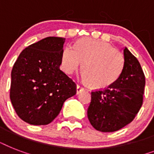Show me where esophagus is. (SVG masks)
Wrapping results in <instances>:
<instances>
[{"label": "esophagus", "mask_w": 154, "mask_h": 154, "mask_svg": "<svg viewBox=\"0 0 154 154\" xmlns=\"http://www.w3.org/2000/svg\"><path fill=\"white\" fill-rule=\"evenodd\" d=\"M85 90V88H83L82 86H81V85H77V94H81L82 92H83Z\"/></svg>", "instance_id": "esophagus-1"}]
</instances>
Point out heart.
<instances>
[{
    "mask_svg": "<svg viewBox=\"0 0 154 154\" xmlns=\"http://www.w3.org/2000/svg\"><path fill=\"white\" fill-rule=\"evenodd\" d=\"M83 77L95 88H105L114 83L124 68L122 53L107 42L82 38L74 47L65 46L60 56L61 69L71 75L79 69L81 63Z\"/></svg>",
    "mask_w": 154,
    "mask_h": 154,
    "instance_id": "obj_1",
    "label": "heart"
}]
</instances>
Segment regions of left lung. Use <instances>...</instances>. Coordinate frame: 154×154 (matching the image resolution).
<instances>
[{"label":"left lung","instance_id":"obj_1","mask_svg":"<svg viewBox=\"0 0 154 154\" xmlns=\"http://www.w3.org/2000/svg\"><path fill=\"white\" fill-rule=\"evenodd\" d=\"M124 68L109 86L91 92L87 114L90 124L101 132H114L134 119L143 103L146 77L140 63L127 48Z\"/></svg>","mask_w":154,"mask_h":154}]
</instances>
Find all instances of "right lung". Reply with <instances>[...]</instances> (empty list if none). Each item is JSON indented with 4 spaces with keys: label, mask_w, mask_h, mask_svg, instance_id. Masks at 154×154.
Wrapping results in <instances>:
<instances>
[{
    "label": "right lung",
    "mask_w": 154,
    "mask_h": 154,
    "mask_svg": "<svg viewBox=\"0 0 154 154\" xmlns=\"http://www.w3.org/2000/svg\"><path fill=\"white\" fill-rule=\"evenodd\" d=\"M65 39L49 37L25 48L11 72L10 100L20 119L33 125L49 124L77 85L60 69Z\"/></svg>",
    "instance_id": "right-lung-1"
}]
</instances>
